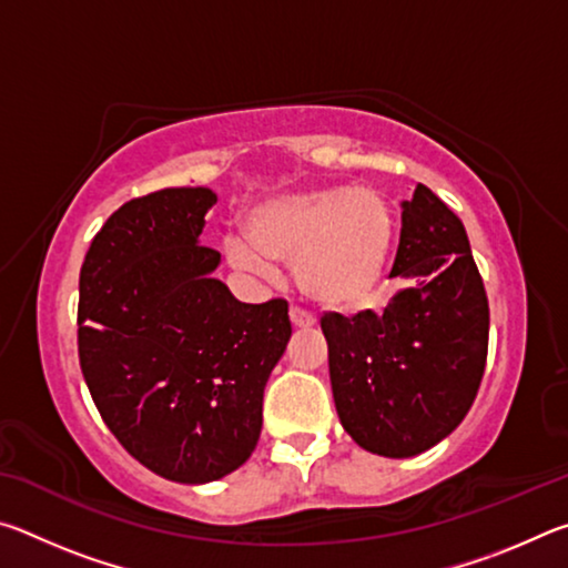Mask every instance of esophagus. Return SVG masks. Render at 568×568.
I'll list each match as a JSON object with an SVG mask.
<instances>
[{"label": "esophagus", "mask_w": 568, "mask_h": 568, "mask_svg": "<svg viewBox=\"0 0 568 568\" xmlns=\"http://www.w3.org/2000/svg\"><path fill=\"white\" fill-rule=\"evenodd\" d=\"M291 323L295 325V328H307V325L315 323V318H313L311 313H305L303 307L293 305V307H291Z\"/></svg>", "instance_id": "1"}]
</instances>
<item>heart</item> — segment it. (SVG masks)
<instances>
[{
	"label": "heart",
	"instance_id": "1",
	"mask_svg": "<svg viewBox=\"0 0 568 568\" xmlns=\"http://www.w3.org/2000/svg\"><path fill=\"white\" fill-rule=\"evenodd\" d=\"M247 237L230 235L225 255L250 275L273 277L295 265L301 291L325 311L355 313L383 283L396 240V217L376 190L318 185L253 207Z\"/></svg>",
	"mask_w": 568,
	"mask_h": 568
}]
</instances>
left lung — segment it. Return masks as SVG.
Segmentation results:
<instances>
[{"label":"left lung","mask_w":568,"mask_h":568,"mask_svg":"<svg viewBox=\"0 0 568 568\" xmlns=\"http://www.w3.org/2000/svg\"><path fill=\"white\" fill-rule=\"evenodd\" d=\"M390 275L406 277L383 313H325L331 386L361 448L418 456L444 440L476 400L488 355V297L466 227L418 185L403 203Z\"/></svg>","instance_id":"1"}]
</instances>
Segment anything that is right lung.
<instances>
[{
    "label": "right lung",
    "mask_w": 568,
    "mask_h": 568,
    "mask_svg": "<svg viewBox=\"0 0 568 568\" xmlns=\"http://www.w3.org/2000/svg\"><path fill=\"white\" fill-rule=\"evenodd\" d=\"M207 187H165L108 217L84 255L77 351L102 420L162 478L207 484L243 466L267 376L291 341L283 297L240 303L197 243Z\"/></svg>",
    "instance_id": "add662e5"
}]
</instances>
